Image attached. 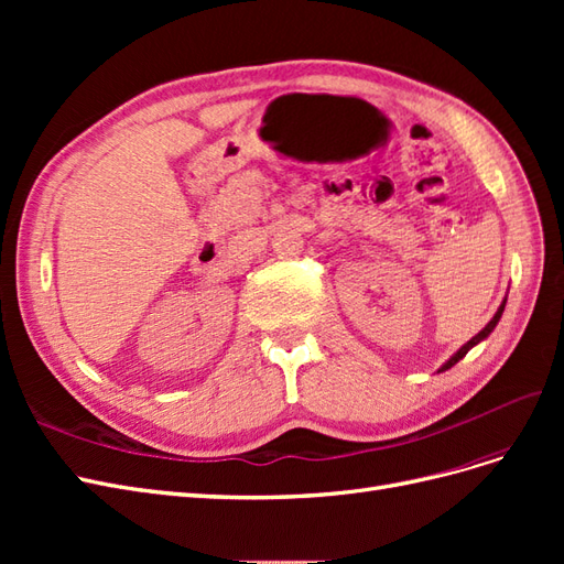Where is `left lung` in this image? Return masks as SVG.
Masks as SVG:
<instances>
[{
  "label": "left lung",
  "mask_w": 564,
  "mask_h": 564,
  "mask_svg": "<svg viewBox=\"0 0 564 564\" xmlns=\"http://www.w3.org/2000/svg\"><path fill=\"white\" fill-rule=\"evenodd\" d=\"M503 308H506V299L501 301L499 311L494 313V317H491V319L485 324V329H482V332H477V334H475V336L468 340V344L460 346V348H458V350H456V352L449 357V360H447L445 365H442V367L437 369V373H440V371H447V369H452V367H454V365L460 360V357H464V355H466L470 348H475L477 344H480V340H485V338H487V336L494 332V327H497V324H499V319H501V315H503Z\"/></svg>",
  "instance_id": "obj_1"
}]
</instances>
